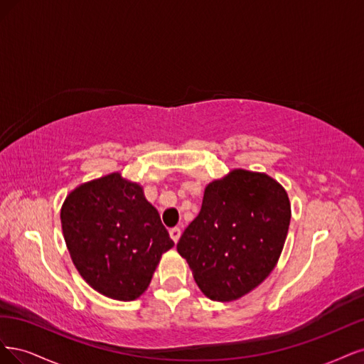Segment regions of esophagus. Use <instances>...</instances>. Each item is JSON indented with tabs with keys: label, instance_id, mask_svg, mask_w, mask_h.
I'll use <instances>...</instances> for the list:
<instances>
[{
	"label": "esophagus",
	"instance_id": "obj_1",
	"mask_svg": "<svg viewBox=\"0 0 364 364\" xmlns=\"http://www.w3.org/2000/svg\"><path fill=\"white\" fill-rule=\"evenodd\" d=\"M169 236H171V239L173 240V243H177V242L180 240V236H181V230H180L178 227L171 228V230H169Z\"/></svg>",
	"mask_w": 364,
	"mask_h": 364
}]
</instances>
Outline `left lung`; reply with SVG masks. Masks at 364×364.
<instances>
[{"mask_svg": "<svg viewBox=\"0 0 364 364\" xmlns=\"http://www.w3.org/2000/svg\"><path fill=\"white\" fill-rule=\"evenodd\" d=\"M287 192L264 172L232 169L205 186L201 212L177 243L207 298L236 301L274 271L290 225Z\"/></svg>", "mask_w": 364, "mask_h": 364, "instance_id": "left-lung-1", "label": "left lung"}]
</instances>
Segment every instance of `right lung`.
<instances>
[{
  "label": "right lung",
  "instance_id": "1",
  "mask_svg": "<svg viewBox=\"0 0 364 364\" xmlns=\"http://www.w3.org/2000/svg\"><path fill=\"white\" fill-rule=\"evenodd\" d=\"M63 237L86 283L116 301H134L173 242L144 187L112 172L77 186L60 210Z\"/></svg>",
  "mask_w": 364,
  "mask_h": 364
}]
</instances>
